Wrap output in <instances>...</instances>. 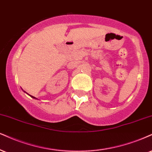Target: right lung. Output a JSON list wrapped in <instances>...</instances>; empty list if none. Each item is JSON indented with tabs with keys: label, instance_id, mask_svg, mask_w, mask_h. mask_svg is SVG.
<instances>
[{
	"label": "right lung",
	"instance_id": "1",
	"mask_svg": "<svg viewBox=\"0 0 152 152\" xmlns=\"http://www.w3.org/2000/svg\"><path fill=\"white\" fill-rule=\"evenodd\" d=\"M30 96H31V95H30ZM31 97H33V98H34V99H35V97H34V96H31Z\"/></svg>",
	"mask_w": 152,
	"mask_h": 152
}]
</instances>
